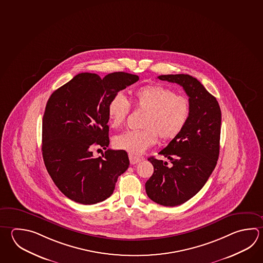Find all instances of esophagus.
Wrapping results in <instances>:
<instances>
[{
	"instance_id": "1",
	"label": "esophagus",
	"mask_w": 263,
	"mask_h": 263,
	"mask_svg": "<svg viewBox=\"0 0 263 263\" xmlns=\"http://www.w3.org/2000/svg\"><path fill=\"white\" fill-rule=\"evenodd\" d=\"M129 160H130V164H135L140 162V161H141V158L137 157V156H135L133 154H129Z\"/></svg>"
}]
</instances>
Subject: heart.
<instances>
[{
	"label": "heart",
	"instance_id": "b5f03b06",
	"mask_svg": "<svg viewBox=\"0 0 263 263\" xmlns=\"http://www.w3.org/2000/svg\"><path fill=\"white\" fill-rule=\"evenodd\" d=\"M135 107L145 114L139 130H130L115 137L114 146L129 154L139 155L156 143L175 139L182 131L188 120L190 104L186 97L175 94L162 84H148L133 94ZM130 103L124 95H114L108 105V116L111 126L124 125L130 111Z\"/></svg>",
	"mask_w": 263,
	"mask_h": 263
}]
</instances>
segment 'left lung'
<instances>
[{
	"mask_svg": "<svg viewBox=\"0 0 263 263\" xmlns=\"http://www.w3.org/2000/svg\"><path fill=\"white\" fill-rule=\"evenodd\" d=\"M162 81L176 83L189 97L190 114L182 131L159 154L149 157L154 174L145 184L147 195L155 203L176 206L198 193L213 172L219 154L221 111L216 98L198 80L188 74L160 75Z\"/></svg>",
	"mask_w": 263,
	"mask_h": 263,
	"instance_id": "left-lung-1",
	"label": "left lung"
}]
</instances>
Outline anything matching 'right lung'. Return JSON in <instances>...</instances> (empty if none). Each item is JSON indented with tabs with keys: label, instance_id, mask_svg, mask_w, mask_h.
<instances>
[{
	"label": "right lung",
	"instance_id": "add662e5",
	"mask_svg": "<svg viewBox=\"0 0 263 263\" xmlns=\"http://www.w3.org/2000/svg\"><path fill=\"white\" fill-rule=\"evenodd\" d=\"M139 79L123 71L103 79L82 72L50 96L43 117V158L55 186L76 203L109 198L128 168L125 151L108 149L96 159L92 149L109 147V100Z\"/></svg>",
	"mask_w": 263,
	"mask_h": 263
}]
</instances>
